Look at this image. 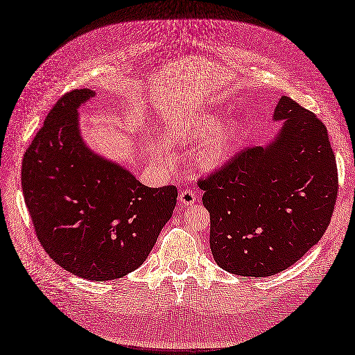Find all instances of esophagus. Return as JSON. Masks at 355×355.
Masks as SVG:
<instances>
[{
	"label": "esophagus",
	"mask_w": 355,
	"mask_h": 355,
	"mask_svg": "<svg viewBox=\"0 0 355 355\" xmlns=\"http://www.w3.org/2000/svg\"><path fill=\"white\" fill-rule=\"evenodd\" d=\"M196 200H198V194H196V191L193 189H182L181 193H180V203L181 205H186V206H190L193 203H196Z\"/></svg>",
	"instance_id": "1"
}]
</instances>
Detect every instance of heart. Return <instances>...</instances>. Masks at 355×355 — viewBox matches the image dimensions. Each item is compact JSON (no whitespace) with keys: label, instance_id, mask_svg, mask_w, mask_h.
<instances>
[{"label":"heart","instance_id":"obj_1","mask_svg":"<svg viewBox=\"0 0 355 355\" xmlns=\"http://www.w3.org/2000/svg\"><path fill=\"white\" fill-rule=\"evenodd\" d=\"M240 135L241 123L239 120H230L225 124L219 125L218 115H203L189 130V137L193 141H200L207 135L209 136L199 148L198 155H196V161L206 169H214L219 166L231 153ZM152 152L155 156H159L162 149L159 146H153Z\"/></svg>","mask_w":355,"mask_h":355}]
</instances>
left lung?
<instances>
[{
	"instance_id": "left-lung-1",
	"label": "left lung",
	"mask_w": 355,
	"mask_h": 355,
	"mask_svg": "<svg viewBox=\"0 0 355 355\" xmlns=\"http://www.w3.org/2000/svg\"><path fill=\"white\" fill-rule=\"evenodd\" d=\"M273 120L282 127L265 146L240 152L199 181L214 259L241 277H270L293 266L322 239L338 196L323 123L288 96Z\"/></svg>"
}]
</instances>
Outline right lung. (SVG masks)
Instances as JSON below:
<instances>
[{"label":"right lung","mask_w":355,"mask_h":355,"mask_svg":"<svg viewBox=\"0 0 355 355\" xmlns=\"http://www.w3.org/2000/svg\"><path fill=\"white\" fill-rule=\"evenodd\" d=\"M94 96L76 89L54 105L23 156L21 189L49 257L78 278L110 281L148 259L178 193L146 187L87 146L77 110Z\"/></svg>","instance_id":"right-lung-1"}]
</instances>
